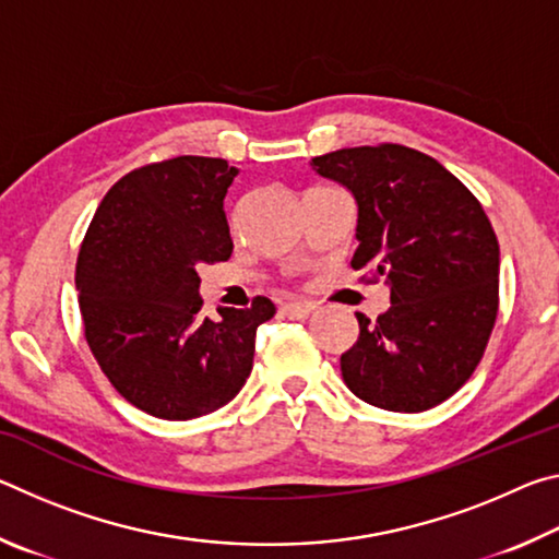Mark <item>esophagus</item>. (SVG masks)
<instances>
[{"label": "esophagus", "mask_w": 559, "mask_h": 559, "mask_svg": "<svg viewBox=\"0 0 559 559\" xmlns=\"http://www.w3.org/2000/svg\"><path fill=\"white\" fill-rule=\"evenodd\" d=\"M283 316H288L293 320H306L310 313L316 310V302H308V300H288L286 306L281 308Z\"/></svg>", "instance_id": "esophagus-1"}]
</instances>
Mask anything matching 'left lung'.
<instances>
[{"instance_id":"left-lung-1","label":"left lung","mask_w":559,"mask_h":559,"mask_svg":"<svg viewBox=\"0 0 559 559\" xmlns=\"http://www.w3.org/2000/svg\"><path fill=\"white\" fill-rule=\"evenodd\" d=\"M357 202L355 271L384 281L392 306L357 313L340 357L349 392L390 412H424L466 384L498 316L500 249L471 189L419 150L382 143L313 157Z\"/></svg>"}]
</instances>
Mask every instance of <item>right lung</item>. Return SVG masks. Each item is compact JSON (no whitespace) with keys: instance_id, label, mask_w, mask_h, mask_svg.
Returning <instances> with one entry per match:
<instances>
[{"instance_id":"obj_1","label":"right lung","mask_w":559,"mask_h":559,"mask_svg":"<svg viewBox=\"0 0 559 559\" xmlns=\"http://www.w3.org/2000/svg\"><path fill=\"white\" fill-rule=\"evenodd\" d=\"M239 169L182 155L138 167L103 197L75 261L83 333L120 396L157 419L185 421L229 404L251 374L269 298L200 318L202 263L234 241L224 197Z\"/></svg>"}]
</instances>
